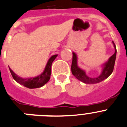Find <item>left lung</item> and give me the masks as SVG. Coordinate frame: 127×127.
Returning a JSON list of instances; mask_svg holds the SVG:
<instances>
[{
    "mask_svg": "<svg viewBox=\"0 0 127 127\" xmlns=\"http://www.w3.org/2000/svg\"><path fill=\"white\" fill-rule=\"evenodd\" d=\"M112 43L114 45L115 52L109 60L105 63L103 64L102 73H100V75L97 77H88L86 73L84 70H82L81 68H79L77 64V56L75 52H73V59L72 63H71V70L72 74L77 78L78 80L82 81L85 84H96L98 82H102V80L107 79L110 75L111 74L114 70V64H115L116 57V48L114 44V41H112Z\"/></svg>",
    "mask_w": 127,
    "mask_h": 127,
    "instance_id": "8db88e82",
    "label": "left lung"
}]
</instances>
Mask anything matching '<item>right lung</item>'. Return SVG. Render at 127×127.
Segmentation results:
<instances>
[{"label": "right lung", "mask_w": 127, "mask_h": 127, "mask_svg": "<svg viewBox=\"0 0 127 127\" xmlns=\"http://www.w3.org/2000/svg\"><path fill=\"white\" fill-rule=\"evenodd\" d=\"M57 55L56 54L50 57V58L48 59V62H47L43 72L37 77L24 79V78H22V77L15 74V73L13 71V70L9 67V71L11 73V75L13 79L20 84L23 85L24 86L29 88V89L41 88L43 86H44L45 84H47L48 82V80H50V75H51L52 64L53 61H54V59L57 57Z\"/></svg>", "instance_id": "obj_1"}]
</instances>
